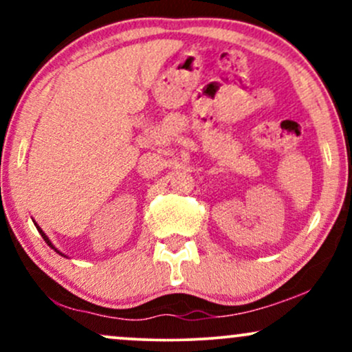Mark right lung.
<instances>
[{
	"label": "right lung",
	"mask_w": 352,
	"mask_h": 352,
	"mask_svg": "<svg viewBox=\"0 0 352 352\" xmlns=\"http://www.w3.org/2000/svg\"><path fill=\"white\" fill-rule=\"evenodd\" d=\"M36 228H38V230H39V233H41V236L44 238V241H46V243H47V245H50V246H51V248H54V246H52V245H51L50 238H47V236H46V233H44V232H43V230H41V228H39V227H36ZM54 250H56V248H54ZM56 252H58V250H56ZM58 253H59V252H58Z\"/></svg>",
	"instance_id": "right-lung-1"
}]
</instances>
